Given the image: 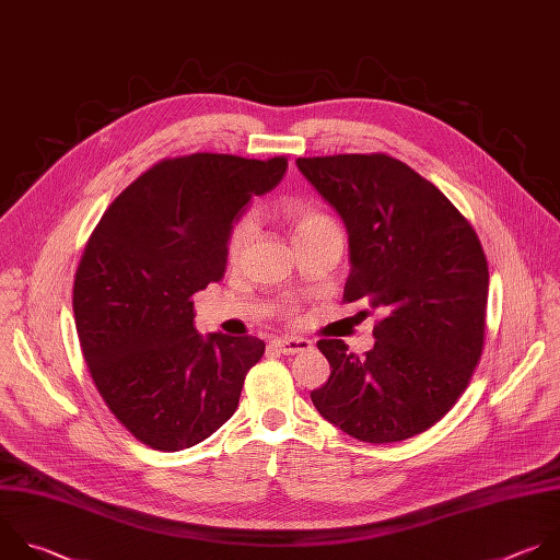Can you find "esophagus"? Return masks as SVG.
<instances>
[{"label": "esophagus", "instance_id": "1", "mask_svg": "<svg viewBox=\"0 0 560 560\" xmlns=\"http://www.w3.org/2000/svg\"><path fill=\"white\" fill-rule=\"evenodd\" d=\"M272 347L279 349L281 353H301V351H307L312 347V340L307 338H299V336H281V338H275L272 340Z\"/></svg>", "mask_w": 560, "mask_h": 560}]
</instances>
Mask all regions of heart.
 <instances>
[{
  "instance_id": "obj_1",
  "label": "heart",
  "mask_w": 560,
  "mask_h": 560,
  "mask_svg": "<svg viewBox=\"0 0 560 560\" xmlns=\"http://www.w3.org/2000/svg\"><path fill=\"white\" fill-rule=\"evenodd\" d=\"M283 215L290 224V231H292V240L296 237H303L307 233H314L318 229H325V226H334V222L323 213L318 211L316 207L303 202V200H290L283 205ZM250 235H253V226L250 222H240L231 237H229V257L235 261L244 248L248 246L250 242Z\"/></svg>"
}]
</instances>
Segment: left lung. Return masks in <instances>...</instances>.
Listing matches in <instances>:
<instances>
[{
	"mask_svg": "<svg viewBox=\"0 0 560 560\" xmlns=\"http://www.w3.org/2000/svg\"><path fill=\"white\" fill-rule=\"evenodd\" d=\"M296 166L347 229L345 301L385 314L364 355L338 338L318 340L331 374L310 398L360 442L409 440L451 411L481 355L488 261L479 237L433 182L392 155L299 158Z\"/></svg>",
	"mask_w": 560,
	"mask_h": 560,
	"instance_id": "left-lung-1",
	"label": "left lung"
}]
</instances>
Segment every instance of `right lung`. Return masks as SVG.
<instances>
[{
  "instance_id": "right-lung-1",
  "label": "right lung",
  "mask_w": 560,
  "mask_h": 560,
  "mask_svg": "<svg viewBox=\"0 0 560 560\" xmlns=\"http://www.w3.org/2000/svg\"><path fill=\"white\" fill-rule=\"evenodd\" d=\"M285 158L191 153L162 160L112 202L74 279V320L92 381L116 420L155 451L191 448L240 405L264 340L202 336L194 294L220 281L229 237Z\"/></svg>"
}]
</instances>
